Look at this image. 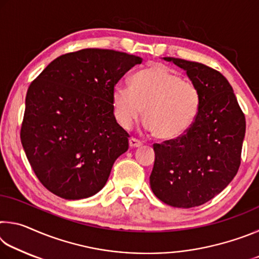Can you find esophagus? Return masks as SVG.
I'll list each match as a JSON object with an SVG mask.
<instances>
[{
	"mask_svg": "<svg viewBox=\"0 0 259 259\" xmlns=\"http://www.w3.org/2000/svg\"><path fill=\"white\" fill-rule=\"evenodd\" d=\"M129 145H130V147H131V148H135V147H139V146H142V145H143V143L140 142V140H138V139H136V138H134V137H131V138L129 139Z\"/></svg>",
	"mask_w": 259,
	"mask_h": 259,
	"instance_id": "34e87169",
	"label": "esophagus"
}]
</instances>
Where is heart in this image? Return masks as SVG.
Returning a JSON list of instances; mask_svg holds the SVG:
<instances>
[{"instance_id": "1", "label": "heart", "mask_w": 259, "mask_h": 259, "mask_svg": "<svg viewBox=\"0 0 259 259\" xmlns=\"http://www.w3.org/2000/svg\"><path fill=\"white\" fill-rule=\"evenodd\" d=\"M200 102L194 83L160 64L134 74L130 88L116 84L112 96L114 116L121 126L129 129L144 109L146 128L166 142L187 133L198 116Z\"/></svg>"}]
</instances>
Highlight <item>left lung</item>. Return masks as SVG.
I'll return each instance as SVG.
<instances>
[{"label":"left lung","instance_id":"1","mask_svg":"<svg viewBox=\"0 0 259 259\" xmlns=\"http://www.w3.org/2000/svg\"><path fill=\"white\" fill-rule=\"evenodd\" d=\"M198 87L200 108L194 123L178 139L154 144L150 176L153 193L176 208L208 202L232 182L241 163L244 114L223 74L203 64L164 57Z\"/></svg>","mask_w":259,"mask_h":259}]
</instances>
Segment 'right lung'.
Wrapping results in <instances>:
<instances>
[{
    "mask_svg": "<svg viewBox=\"0 0 259 259\" xmlns=\"http://www.w3.org/2000/svg\"><path fill=\"white\" fill-rule=\"evenodd\" d=\"M142 61L125 52L82 49L56 58L30 83L20 139L47 190L80 200L105 186L129 148V135L114 116L113 89Z\"/></svg>",
    "mask_w": 259,
    "mask_h": 259,
    "instance_id": "1",
    "label": "right lung"
}]
</instances>
